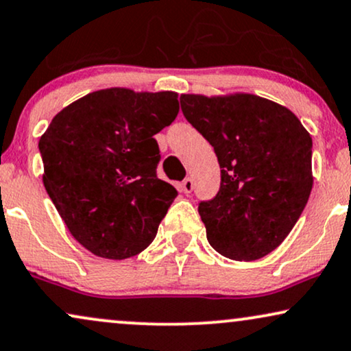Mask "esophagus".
<instances>
[{"label":"esophagus","mask_w":351,"mask_h":351,"mask_svg":"<svg viewBox=\"0 0 351 351\" xmlns=\"http://www.w3.org/2000/svg\"><path fill=\"white\" fill-rule=\"evenodd\" d=\"M193 189H194V181L191 178H186L183 183H181V191H183L184 194H191L193 193Z\"/></svg>","instance_id":"34e87169"}]
</instances>
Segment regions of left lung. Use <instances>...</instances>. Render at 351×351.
Returning <instances> with one entry per match:
<instances>
[{"mask_svg": "<svg viewBox=\"0 0 351 351\" xmlns=\"http://www.w3.org/2000/svg\"><path fill=\"white\" fill-rule=\"evenodd\" d=\"M180 102L221 168L217 195L199 202L210 245L239 261L268 255L310 197V133L287 107L260 96L181 95Z\"/></svg>", "mask_w": 351, "mask_h": 351, "instance_id": "1", "label": "left lung"}]
</instances>
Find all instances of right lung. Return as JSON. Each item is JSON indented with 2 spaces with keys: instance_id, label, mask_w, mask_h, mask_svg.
<instances>
[{
  "instance_id": "right-lung-1",
  "label": "right lung",
  "mask_w": 351,
  "mask_h": 351,
  "mask_svg": "<svg viewBox=\"0 0 351 351\" xmlns=\"http://www.w3.org/2000/svg\"><path fill=\"white\" fill-rule=\"evenodd\" d=\"M178 110L173 91L110 88L65 107L41 136L46 193L91 254L123 260L154 241L178 195L158 180L160 149L154 134Z\"/></svg>"
}]
</instances>
